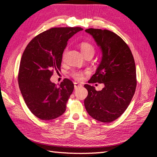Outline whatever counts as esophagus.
Returning a JSON list of instances; mask_svg holds the SVG:
<instances>
[{"label":"esophagus","mask_w":157,"mask_h":157,"mask_svg":"<svg viewBox=\"0 0 157 157\" xmlns=\"http://www.w3.org/2000/svg\"><path fill=\"white\" fill-rule=\"evenodd\" d=\"M82 85L78 83V82H75V83H74V87H75V89H78V88H79V87H82Z\"/></svg>","instance_id":"1"}]
</instances>
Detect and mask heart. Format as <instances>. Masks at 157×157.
<instances>
[{
    "mask_svg": "<svg viewBox=\"0 0 157 157\" xmlns=\"http://www.w3.org/2000/svg\"><path fill=\"white\" fill-rule=\"evenodd\" d=\"M79 48H80L82 52L83 53L84 57L88 56V55H92V56H94L95 52V49L94 45L87 41L81 42V43L79 44ZM64 54L65 52L63 53V57L64 56ZM86 72H82V71H73L72 72H71V75L74 79H76V80L81 81L84 79V75H86Z\"/></svg>",
    "mask_w": 157,
    "mask_h": 157,
    "instance_id": "b5f03b06",
    "label": "heart"
}]
</instances>
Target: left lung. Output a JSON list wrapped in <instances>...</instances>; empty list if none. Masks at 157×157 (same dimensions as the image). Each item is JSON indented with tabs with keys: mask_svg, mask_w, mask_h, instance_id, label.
Returning <instances> with one entry per match:
<instances>
[{
	"mask_svg": "<svg viewBox=\"0 0 157 157\" xmlns=\"http://www.w3.org/2000/svg\"><path fill=\"white\" fill-rule=\"evenodd\" d=\"M94 37L102 52V61L89 83H103L96 91L84 84L88 95L84 106L92 118L102 123L118 118L128 107L136 87V66L131 50L121 37L113 32L101 29L85 30Z\"/></svg>",
	"mask_w": 157,
	"mask_h": 157,
	"instance_id": "left-lung-1",
	"label": "left lung"
}]
</instances>
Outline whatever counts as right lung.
<instances>
[{
  "label": "right lung",
  "mask_w": 157,
  "mask_h": 157,
  "mask_svg": "<svg viewBox=\"0 0 157 157\" xmlns=\"http://www.w3.org/2000/svg\"><path fill=\"white\" fill-rule=\"evenodd\" d=\"M82 30L79 27L50 28L32 39L23 53L18 86L27 107L39 119L52 120L65 112L74 89L73 82L66 78L57 86L50 79L54 71H60L68 39Z\"/></svg>",
  "instance_id": "right-lung-1"
}]
</instances>
